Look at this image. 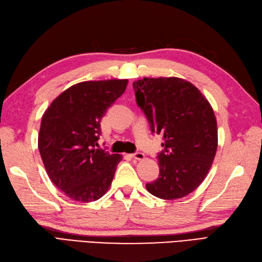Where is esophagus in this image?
Here are the masks:
<instances>
[{
    "mask_svg": "<svg viewBox=\"0 0 262 262\" xmlns=\"http://www.w3.org/2000/svg\"><path fill=\"white\" fill-rule=\"evenodd\" d=\"M130 157H132V159H134V160H137V161H142V160H144V157H145V155H144L143 153H141V151H136V153H134V154H130Z\"/></svg>",
    "mask_w": 262,
    "mask_h": 262,
    "instance_id": "34e87169",
    "label": "esophagus"
}]
</instances>
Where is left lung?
I'll return each mask as SVG.
<instances>
[{"label": "left lung", "mask_w": 262, "mask_h": 262, "mask_svg": "<svg viewBox=\"0 0 262 262\" xmlns=\"http://www.w3.org/2000/svg\"><path fill=\"white\" fill-rule=\"evenodd\" d=\"M133 87L151 132L164 139V149L157 155L159 179L146 188L164 200L184 198L204 181L214 160L217 126L213 109L194 84L181 78H144Z\"/></svg>", "instance_id": "left-lung-1"}]
</instances>
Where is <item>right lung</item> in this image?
<instances>
[{"instance_id":"obj_1","label":"right lung","mask_w":262,"mask_h":262,"mask_svg":"<svg viewBox=\"0 0 262 262\" xmlns=\"http://www.w3.org/2000/svg\"><path fill=\"white\" fill-rule=\"evenodd\" d=\"M127 83V79L79 82L60 94L42 116V162L52 183L72 200L93 202L112 184L123 157L96 146L101 118Z\"/></svg>"}]
</instances>
